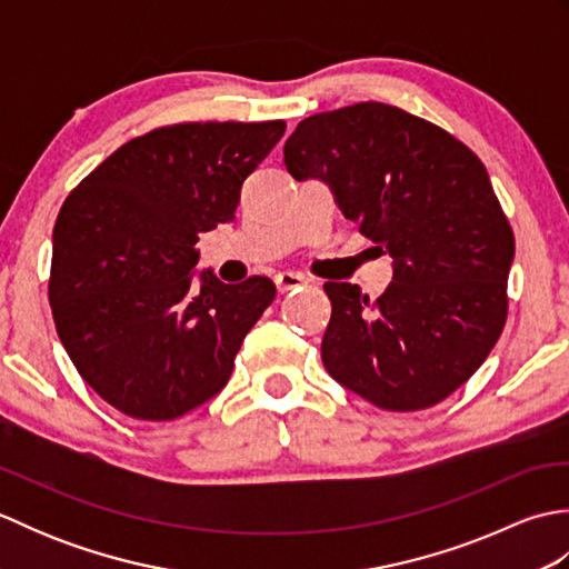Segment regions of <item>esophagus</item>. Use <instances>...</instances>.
<instances>
[{"label": "esophagus", "instance_id": "esophagus-1", "mask_svg": "<svg viewBox=\"0 0 569 569\" xmlns=\"http://www.w3.org/2000/svg\"><path fill=\"white\" fill-rule=\"evenodd\" d=\"M276 288H278V293H291V291H296V288H300V286H306L308 283V278L303 276V273H293V271H281L278 273L276 278Z\"/></svg>", "mask_w": 569, "mask_h": 569}]
</instances>
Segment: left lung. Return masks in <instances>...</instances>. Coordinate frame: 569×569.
<instances>
[{
    "mask_svg": "<svg viewBox=\"0 0 569 569\" xmlns=\"http://www.w3.org/2000/svg\"><path fill=\"white\" fill-rule=\"evenodd\" d=\"M283 156L293 178L328 180L347 220L393 259L377 300L325 283V369L396 413L445 401L509 318L516 241L485 163L450 131L383 102L303 119Z\"/></svg>",
    "mask_w": 569,
    "mask_h": 569,
    "instance_id": "8db88e82",
    "label": "left lung"
}]
</instances>
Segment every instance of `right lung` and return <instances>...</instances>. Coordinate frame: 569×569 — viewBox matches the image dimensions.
<instances>
[{
    "label": "right lung",
    "mask_w": 569,
    "mask_h": 569,
    "mask_svg": "<svg viewBox=\"0 0 569 569\" xmlns=\"http://www.w3.org/2000/svg\"><path fill=\"white\" fill-rule=\"evenodd\" d=\"M271 122H183L134 137L70 190L53 227L48 300L80 377L137 420H176L224 389L271 278L190 288L198 234L232 222Z\"/></svg>",
    "instance_id": "right-lung-1"
}]
</instances>
